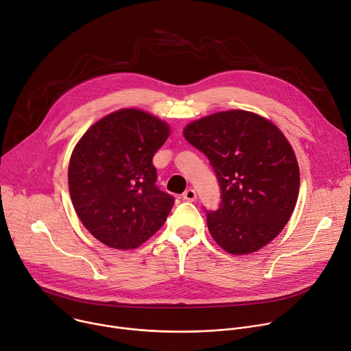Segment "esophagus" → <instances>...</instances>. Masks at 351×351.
<instances>
[{
    "label": "esophagus",
    "mask_w": 351,
    "mask_h": 351,
    "mask_svg": "<svg viewBox=\"0 0 351 351\" xmlns=\"http://www.w3.org/2000/svg\"><path fill=\"white\" fill-rule=\"evenodd\" d=\"M196 197H197V195L195 192V189H187L183 193V199L187 202H193V200H196Z\"/></svg>",
    "instance_id": "1"
}]
</instances>
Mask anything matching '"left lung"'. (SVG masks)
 Returning a JSON list of instances; mask_svg holds the SVG:
<instances>
[{
  "mask_svg": "<svg viewBox=\"0 0 351 351\" xmlns=\"http://www.w3.org/2000/svg\"><path fill=\"white\" fill-rule=\"evenodd\" d=\"M184 138L210 161L221 203L207 211L214 241L246 254L273 241L289 222L300 190L295 154L269 120L245 110L219 112L186 125Z\"/></svg>",
  "mask_w": 351,
  "mask_h": 351,
  "instance_id": "left-lung-1",
  "label": "left lung"
}]
</instances>
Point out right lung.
<instances>
[{"mask_svg":"<svg viewBox=\"0 0 351 351\" xmlns=\"http://www.w3.org/2000/svg\"><path fill=\"white\" fill-rule=\"evenodd\" d=\"M169 136L155 116L121 109L95 123L69 167L74 208L85 228L114 249H134L164 226L175 199L156 182L152 156Z\"/></svg>","mask_w":351,"mask_h":351,"instance_id":"1","label":"right lung"}]
</instances>
